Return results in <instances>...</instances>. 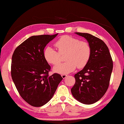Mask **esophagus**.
Wrapping results in <instances>:
<instances>
[{
	"label": "esophagus",
	"mask_w": 124,
	"mask_h": 124,
	"mask_svg": "<svg viewBox=\"0 0 124 124\" xmlns=\"http://www.w3.org/2000/svg\"><path fill=\"white\" fill-rule=\"evenodd\" d=\"M67 75H67V74H62L61 76L63 78V79H64V78H66L67 77Z\"/></svg>",
	"instance_id": "esophagus-1"
}]
</instances>
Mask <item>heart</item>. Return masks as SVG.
<instances>
[{
	"label": "heart",
	"mask_w": 124,
	"mask_h": 124,
	"mask_svg": "<svg viewBox=\"0 0 124 124\" xmlns=\"http://www.w3.org/2000/svg\"><path fill=\"white\" fill-rule=\"evenodd\" d=\"M58 51L51 47L46 48L44 52L45 60L52 65L60 62L61 55L64 56L66 62L54 67V72L60 74H67L72 72L76 67L82 68L90 60L91 49L88 42L80 40L70 35H63L54 44Z\"/></svg>",
	"instance_id": "b5f03b06"
}]
</instances>
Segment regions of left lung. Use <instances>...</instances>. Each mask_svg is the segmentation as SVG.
<instances>
[{"instance_id": "obj_1", "label": "left lung", "mask_w": 124, "mask_h": 124, "mask_svg": "<svg viewBox=\"0 0 124 124\" xmlns=\"http://www.w3.org/2000/svg\"><path fill=\"white\" fill-rule=\"evenodd\" d=\"M75 34L87 40L91 53L84 68L75 74V83L71 92L79 102L91 104L100 100L108 89L113 67L112 58L108 47L101 39L89 33Z\"/></svg>"}]
</instances>
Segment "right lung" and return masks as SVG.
<instances>
[{
  "mask_svg": "<svg viewBox=\"0 0 124 124\" xmlns=\"http://www.w3.org/2000/svg\"><path fill=\"white\" fill-rule=\"evenodd\" d=\"M57 34L29 37L16 48L12 54V80L22 98L33 107L47 103L63 79L57 73L49 76L51 67L44 56L45 47Z\"/></svg>",
  "mask_w": 124,
  "mask_h": 124,
  "instance_id": "1",
  "label": "right lung"
}]
</instances>
